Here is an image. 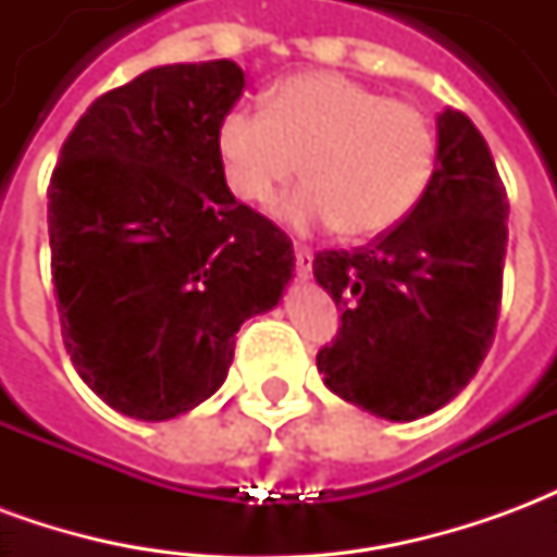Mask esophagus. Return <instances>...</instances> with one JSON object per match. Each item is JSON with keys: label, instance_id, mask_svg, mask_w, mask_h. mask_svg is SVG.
<instances>
[{"label": "esophagus", "instance_id": "1", "mask_svg": "<svg viewBox=\"0 0 557 557\" xmlns=\"http://www.w3.org/2000/svg\"><path fill=\"white\" fill-rule=\"evenodd\" d=\"M295 271H298V277H310L313 274V253L307 250V247H295Z\"/></svg>", "mask_w": 557, "mask_h": 557}]
</instances>
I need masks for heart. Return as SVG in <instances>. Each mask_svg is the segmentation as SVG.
<instances>
[{"mask_svg":"<svg viewBox=\"0 0 557 557\" xmlns=\"http://www.w3.org/2000/svg\"><path fill=\"white\" fill-rule=\"evenodd\" d=\"M435 127L411 103L334 71H304L268 91L265 110L232 107L218 154L232 194L265 206L298 172L307 182L277 206L292 230L375 238L418 206L435 170Z\"/></svg>","mask_w":557,"mask_h":557,"instance_id":"heart-1","label":"heart"}]
</instances>
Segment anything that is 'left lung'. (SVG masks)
<instances>
[{
    "instance_id": "8db88e82",
    "label": "left lung",
    "mask_w": 557,
    "mask_h": 557,
    "mask_svg": "<svg viewBox=\"0 0 557 557\" xmlns=\"http://www.w3.org/2000/svg\"><path fill=\"white\" fill-rule=\"evenodd\" d=\"M435 127V170L403 223L313 259L343 322L315 367L327 391L385 420L447 406L486 358L502 307L510 206L495 160L466 113L444 110Z\"/></svg>"
}]
</instances>
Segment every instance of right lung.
I'll use <instances>...</instances> for the list:
<instances>
[{
  "mask_svg": "<svg viewBox=\"0 0 557 557\" xmlns=\"http://www.w3.org/2000/svg\"><path fill=\"white\" fill-rule=\"evenodd\" d=\"M242 91L230 59L151 67L91 103L50 178L65 349L127 418L206 403L244 319L274 310L295 271L286 232L226 187L218 125Z\"/></svg>",
  "mask_w": 557,
  "mask_h": 557,
  "instance_id": "add662e5",
  "label": "right lung"
}]
</instances>
